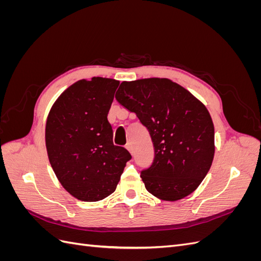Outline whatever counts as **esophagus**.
Here are the masks:
<instances>
[{
    "label": "esophagus",
    "mask_w": 261,
    "mask_h": 261,
    "mask_svg": "<svg viewBox=\"0 0 261 261\" xmlns=\"http://www.w3.org/2000/svg\"><path fill=\"white\" fill-rule=\"evenodd\" d=\"M126 149H127L128 150V151L133 154V146H132V144H127V145H126Z\"/></svg>",
    "instance_id": "esophagus-1"
}]
</instances>
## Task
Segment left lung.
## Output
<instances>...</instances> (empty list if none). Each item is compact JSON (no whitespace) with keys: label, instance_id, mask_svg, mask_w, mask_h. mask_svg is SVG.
<instances>
[{"label":"left lung","instance_id":"left-lung-1","mask_svg":"<svg viewBox=\"0 0 261 261\" xmlns=\"http://www.w3.org/2000/svg\"><path fill=\"white\" fill-rule=\"evenodd\" d=\"M115 99L151 136L154 159L140 174L147 191L168 201L192 194L215 155V127L207 108L168 78L123 82Z\"/></svg>","mask_w":261,"mask_h":261}]
</instances>
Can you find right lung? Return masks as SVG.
<instances>
[{
    "instance_id": "right-lung-1",
    "label": "right lung",
    "mask_w": 261,
    "mask_h": 261,
    "mask_svg": "<svg viewBox=\"0 0 261 261\" xmlns=\"http://www.w3.org/2000/svg\"><path fill=\"white\" fill-rule=\"evenodd\" d=\"M120 82L78 81L54 102L45 124L49 161L62 186L82 201L111 195L130 153L113 145L108 113Z\"/></svg>"
}]
</instances>
